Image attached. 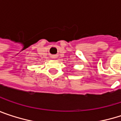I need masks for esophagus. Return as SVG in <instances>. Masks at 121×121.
<instances>
[{
    "label": "esophagus",
    "mask_w": 121,
    "mask_h": 121,
    "mask_svg": "<svg viewBox=\"0 0 121 121\" xmlns=\"http://www.w3.org/2000/svg\"><path fill=\"white\" fill-rule=\"evenodd\" d=\"M57 57L56 55H52V59H55V58H57Z\"/></svg>",
    "instance_id": "34e87169"
}]
</instances>
